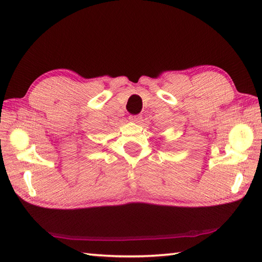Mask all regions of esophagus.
<instances>
[{
	"instance_id": "obj_1",
	"label": "esophagus",
	"mask_w": 262,
	"mask_h": 262,
	"mask_svg": "<svg viewBox=\"0 0 262 262\" xmlns=\"http://www.w3.org/2000/svg\"><path fill=\"white\" fill-rule=\"evenodd\" d=\"M142 119L141 116H130L129 117V120L133 122H140Z\"/></svg>"
}]
</instances>
